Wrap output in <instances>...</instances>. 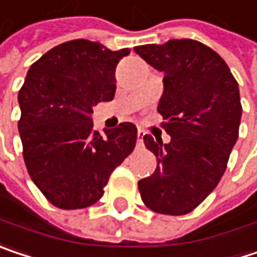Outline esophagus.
Instances as JSON below:
<instances>
[{
	"label": "esophagus",
	"mask_w": 257,
	"mask_h": 257,
	"mask_svg": "<svg viewBox=\"0 0 257 257\" xmlns=\"http://www.w3.org/2000/svg\"><path fill=\"white\" fill-rule=\"evenodd\" d=\"M144 135H146V132H144L143 129H138V132H137V141H138V144H143Z\"/></svg>",
	"instance_id": "1"
}]
</instances>
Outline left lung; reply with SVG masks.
<instances>
[{
	"label": "left lung",
	"mask_w": 257,
	"mask_h": 257,
	"mask_svg": "<svg viewBox=\"0 0 257 257\" xmlns=\"http://www.w3.org/2000/svg\"><path fill=\"white\" fill-rule=\"evenodd\" d=\"M135 53L165 73L157 111L171 135L163 144L144 135L154 153V174L138 182L144 204L163 215L196 209L221 181L238 138V83L218 53L193 39L135 47Z\"/></svg>",
	"instance_id": "8db88e82"
}]
</instances>
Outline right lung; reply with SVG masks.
Wrapping results in <instances>:
<instances>
[{"instance_id":"obj_1","label":"right lung","mask_w":257,"mask_h":257,"mask_svg":"<svg viewBox=\"0 0 257 257\" xmlns=\"http://www.w3.org/2000/svg\"><path fill=\"white\" fill-rule=\"evenodd\" d=\"M129 48L73 39L35 61L19 91V132L28 172L50 203L83 209L104 194L111 172L132 153L137 126L94 131L92 107L111 101L116 66Z\"/></svg>"}]
</instances>
